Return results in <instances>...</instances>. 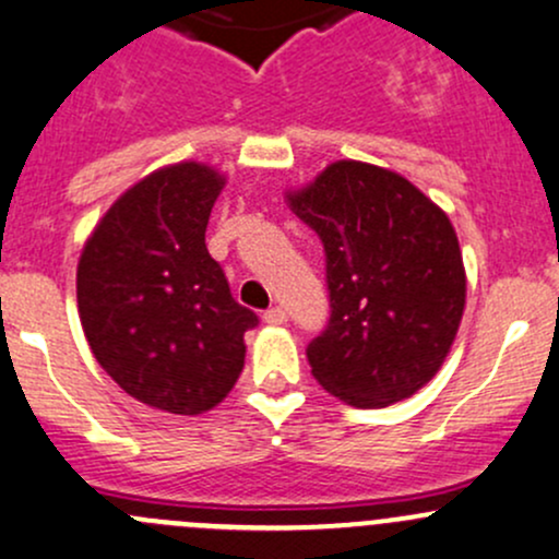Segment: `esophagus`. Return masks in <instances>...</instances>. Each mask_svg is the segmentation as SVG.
Here are the masks:
<instances>
[{
	"label": "esophagus",
	"mask_w": 559,
	"mask_h": 559,
	"mask_svg": "<svg viewBox=\"0 0 559 559\" xmlns=\"http://www.w3.org/2000/svg\"><path fill=\"white\" fill-rule=\"evenodd\" d=\"M264 324H270V326H281V324H286V319H289V316H286V310L281 308V305H275V308H267L264 310Z\"/></svg>",
	"instance_id": "1"
}]
</instances>
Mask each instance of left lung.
I'll return each instance as SVG.
<instances>
[{"label": "left lung", "instance_id": "obj_1", "mask_svg": "<svg viewBox=\"0 0 559 559\" xmlns=\"http://www.w3.org/2000/svg\"><path fill=\"white\" fill-rule=\"evenodd\" d=\"M286 198L326 254L332 316L308 345L313 378L350 407L409 399L439 372L466 308L448 214L404 176L358 160Z\"/></svg>", "mask_w": 559, "mask_h": 559}]
</instances>
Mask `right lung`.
<instances>
[{
    "instance_id": "obj_1",
    "label": "right lung",
    "mask_w": 559,
    "mask_h": 559,
    "mask_svg": "<svg viewBox=\"0 0 559 559\" xmlns=\"http://www.w3.org/2000/svg\"><path fill=\"white\" fill-rule=\"evenodd\" d=\"M222 187L203 163L160 168L122 192L82 246L87 345L128 396L163 413L216 407L243 369V334L260 324L205 249Z\"/></svg>"
}]
</instances>
